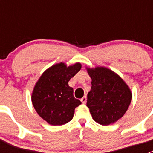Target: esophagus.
Listing matches in <instances>:
<instances>
[{
    "label": "esophagus",
    "mask_w": 153,
    "mask_h": 153,
    "mask_svg": "<svg viewBox=\"0 0 153 153\" xmlns=\"http://www.w3.org/2000/svg\"><path fill=\"white\" fill-rule=\"evenodd\" d=\"M86 100H87V99H86V96H85V97H83V98L81 99L80 100H81V102H82V103L85 104L86 102Z\"/></svg>",
    "instance_id": "esophagus-1"
}]
</instances>
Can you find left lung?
<instances>
[{"label":"left lung","instance_id":"1","mask_svg":"<svg viewBox=\"0 0 153 153\" xmlns=\"http://www.w3.org/2000/svg\"><path fill=\"white\" fill-rule=\"evenodd\" d=\"M86 69L92 79L86 102L92 117L102 126L114 123L129 108L130 89L118 74L106 67Z\"/></svg>","mask_w":153,"mask_h":153}]
</instances>
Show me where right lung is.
<instances>
[{
    "label": "right lung",
    "mask_w": 153,
    "mask_h": 153,
    "mask_svg": "<svg viewBox=\"0 0 153 153\" xmlns=\"http://www.w3.org/2000/svg\"><path fill=\"white\" fill-rule=\"evenodd\" d=\"M81 64L67 67L56 63L47 69L35 84L31 100L35 110L43 120L53 126L67 123L74 117L75 108L81 102L74 97L70 79L79 72Z\"/></svg>",
    "instance_id": "add662e5"
}]
</instances>
